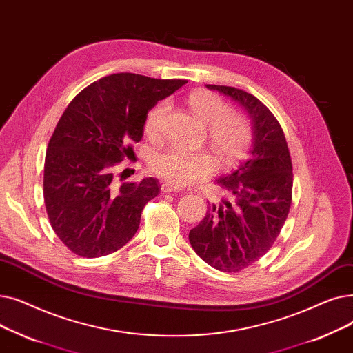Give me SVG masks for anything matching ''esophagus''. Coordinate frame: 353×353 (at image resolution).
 Listing matches in <instances>:
<instances>
[{"instance_id": "esophagus-1", "label": "esophagus", "mask_w": 353, "mask_h": 353, "mask_svg": "<svg viewBox=\"0 0 353 353\" xmlns=\"http://www.w3.org/2000/svg\"><path fill=\"white\" fill-rule=\"evenodd\" d=\"M161 191L162 192H181L182 190L179 188V187H176V185H174V183H171V182H162V185H161Z\"/></svg>"}]
</instances>
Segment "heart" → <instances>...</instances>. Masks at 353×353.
Returning <instances> with one entry per match:
<instances>
[{"label": "heart", "instance_id": "obj_1", "mask_svg": "<svg viewBox=\"0 0 353 353\" xmlns=\"http://www.w3.org/2000/svg\"><path fill=\"white\" fill-rule=\"evenodd\" d=\"M188 105L196 119L208 126V139L223 168L232 166L244 158L253 142V130L247 117L230 112L224 100L211 92L198 90L190 94ZM170 103L159 102L146 114L145 133L150 139H161ZM150 170L175 185H187L208 176L215 170L211 154L191 152L179 146H170L150 158Z\"/></svg>", "mask_w": 353, "mask_h": 353}]
</instances>
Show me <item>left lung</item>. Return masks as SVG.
<instances>
[{
  "instance_id": "8db88e82",
  "label": "left lung",
  "mask_w": 353,
  "mask_h": 353,
  "mask_svg": "<svg viewBox=\"0 0 353 353\" xmlns=\"http://www.w3.org/2000/svg\"><path fill=\"white\" fill-rule=\"evenodd\" d=\"M237 102L253 123V149L236 171L218 178L225 198L210 204L190 243L207 264L225 273L243 270L263 257L292 205L293 166L283 129L260 100L241 89L207 85Z\"/></svg>"
}]
</instances>
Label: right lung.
Wrapping results in <instances>:
<instances>
[{
	"instance_id": "right-lung-1",
	"label": "right lung",
	"mask_w": 353,
	"mask_h": 353,
	"mask_svg": "<svg viewBox=\"0 0 353 353\" xmlns=\"http://www.w3.org/2000/svg\"><path fill=\"white\" fill-rule=\"evenodd\" d=\"M187 80L116 73L92 83L65 108L44 161V204L57 237L80 257L122 248L161 185L114 179V168L143 137L148 112Z\"/></svg>"
}]
</instances>
